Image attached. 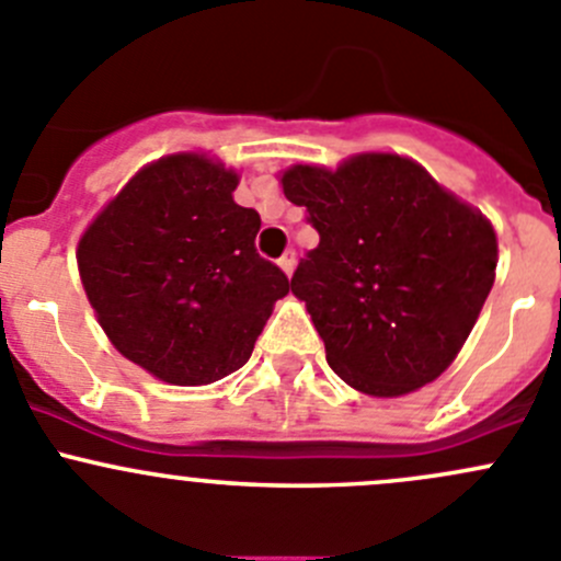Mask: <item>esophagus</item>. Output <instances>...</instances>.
<instances>
[{
  "label": "esophagus",
  "mask_w": 561,
  "mask_h": 561,
  "mask_svg": "<svg viewBox=\"0 0 561 561\" xmlns=\"http://www.w3.org/2000/svg\"><path fill=\"white\" fill-rule=\"evenodd\" d=\"M279 268L285 271L287 276H293V271H296V252H293V249H290V252L282 254V257H279Z\"/></svg>",
  "instance_id": "34e87169"
}]
</instances>
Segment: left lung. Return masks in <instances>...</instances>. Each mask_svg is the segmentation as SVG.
<instances>
[{"label":"left lung","mask_w":561,"mask_h":561,"mask_svg":"<svg viewBox=\"0 0 561 561\" xmlns=\"http://www.w3.org/2000/svg\"><path fill=\"white\" fill-rule=\"evenodd\" d=\"M282 190L320 233L290 290L307 301L328 366L382 399L437 380L494 285L489 219L399 154L350 157L336 171L293 165Z\"/></svg>","instance_id":"obj_1"}]
</instances>
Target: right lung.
Instances as JSON below:
<instances>
[{"mask_svg": "<svg viewBox=\"0 0 561 561\" xmlns=\"http://www.w3.org/2000/svg\"><path fill=\"white\" fill-rule=\"evenodd\" d=\"M239 173L171 154L127 181L78 241L83 290L113 347L171 386L241 369L290 293L254 249L260 214L233 201Z\"/></svg>", "mask_w": 561, "mask_h": 561, "instance_id": "add662e5", "label": "right lung"}]
</instances>
